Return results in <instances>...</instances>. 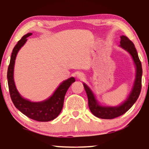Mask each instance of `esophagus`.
Returning a JSON list of instances; mask_svg holds the SVG:
<instances>
[{
	"label": "esophagus",
	"instance_id": "esophagus-1",
	"mask_svg": "<svg viewBox=\"0 0 149 149\" xmlns=\"http://www.w3.org/2000/svg\"><path fill=\"white\" fill-rule=\"evenodd\" d=\"M77 77H78V78H79V79H83V78H84V74H83V73L79 72V73H78V74H77Z\"/></svg>",
	"mask_w": 149,
	"mask_h": 149
}]
</instances>
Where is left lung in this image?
Wrapping results in <instances>:
<instances>
[{
  "instance_id": "left-lung-1",
  "label": "left lung",
  "mask_w": 149,
  "mask_h": 149,
  "mask_svg": "<svg viewBox=\"0 0 149 149\" xmlns=\"http://www.w3.org/2000/svg\"><path fill=\"white\" fill-rule=\"evenodd\" d=\"M120 46L124 49L127 51L133 58L136 66V76L134 85L130 96L127 100H125L121 105L116 107H101L97 104L92 91L85 84H83L85 90L86 91L88 97V106L91 113L95 117L105 119H113L125 114L136 102L139 97L142 88V68L135 46L132 40H130L127 36H121Z\"/></svg>"
}]
</instances>
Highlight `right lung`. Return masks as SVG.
<instances>
[{
	"label": "right lung",
	"mask_w": 149,
	"mask_h": 149,
	"mask_svg": "<svg viewBox=\"0 0 149 149\" xmlns=\"http://www.w3.org/2000/svg\"><path fill=\"white\" fill-rule=\"evenodd\" d=\"M32 35L28 33L24 35L14 47L11 56L10 64L8 67L7 79L9 93L11 100L15 107L30 119L37 121H49L58 117L62 111L64 105V97L66 91L72 83L75 81L74 78L67 79L61 84L55 93L48 100L41 102H32L22 97L16 89L13 80V68L16 56L19 49L27 40V37Z\"/></svg>",
	"instance_id": "obj_1"
}]
</instances>
